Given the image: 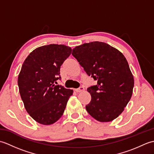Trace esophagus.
Listing matches in <instances>:
<instances>
[{"mask_svg":"<svg viewBox=\"0 0 154 154\" xmlns=\"http://www.w3.org/2000/svg\"><path fill=\"white\" fill-rule=\"evenodd\" d=\"M84 90H85V88L83 86H81L79 88H78V89H75V91H76V92H77V93L82 92V91H83Z\"/></svg>","mask_w":154,"mask_h":154,"instance_id":"1","label":"esophagus"}]
</instances>
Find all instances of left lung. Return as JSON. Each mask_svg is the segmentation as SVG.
<instances>
[{
	"instance_id": "1",
	"label": "left lung",
	"mask_w": 154,
	"mask_h": 154,
	"mask_svg": "<svg viewBox=\"0 0 154 154\" xmlns=\"http://www.w3.org/2000/svg\"><path fill=\"white\" fill-rule=\"evenodd\" d=\"M87 74L97 81L87 91L91 100L87 112L101 122L112 121L123 112L131 99L134 80L124 55L110 45L93 42L72 52Z\"/></svg>"
}]
</instances>
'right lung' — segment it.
<instances>
[{
  "mask_svg": "<svg viewBox=\"0 0 154 154\" xmlns=\"http://www.w3.org/2000/svg\"><path fill=\"white\" fill-rule=\"evenodd\" d=\"M65 45L50 44L35 49L22 64L18 77L21 99L30 116L44 125L63 115L73 91L54 83L61 79L60 67L71 54Z\"/></svg>",
  "mask_w": 154,
  "mask_h": 154,
  "instance_id": "add662e5",
  "label": "right lung"
}]
</instances>
